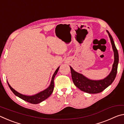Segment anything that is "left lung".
Instances as JSON below:
<instances>
[{
  "label": "left lung",
  "instance_id": "8db88e82",
  "mask_svg": "<svg viewBox=\"0 0 124 124\" xmlns=\"http://www.w3.org/2000/svg\"><path fill=\"white\" fill-rule=\"evenodd\" d=\"M108 34L114 52V62L113 65L112 72L107 77L101 80H91L83 76L82 74L76 72L73 70L72 67H70L73 83L81 91L89 93H100L109 86L113 82L116 77L117 64L119 62V54L112 35L109 32Z\"/></svg>",
  "mask_w": 124,
  "mask_h": 124
}]
</instances>
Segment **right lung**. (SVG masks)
Listing matches in <instances>:
<instances>
[{
    "label": "right lung",
    "instance_id": "1",
    "mask_svg": "<svg viewBox=\"0 0 124 124\" xmlns=\"http://www.w3.org/2000/svg\"><path fill=\"white\" fill-rule=\"evenodd\" d=\"M59 68L60 67H58V68L56 70L55 72H54L53 76H52L51 82V84H50L49 87L47 88L46 90H44V91H41L40 92H39V93H37L34 96H28L22 95V94L18 93V92L15 91L13 88L11 87V86L9 85V84L8 82V85H9L10 89H11V90L15 95L17 96H18V97H20V98H21V99H22L23 100H24L25 101L28 102L29 103H32V104L39 103L41 102L42 101H44L45 100H46V98L49 97V96L51 95L52 92H53L54 88V77H55V75L57 73L58 70H59Z\"/></svg>",
    "mask_w": 124,
    "mask_h": 124
}]
</instances>
